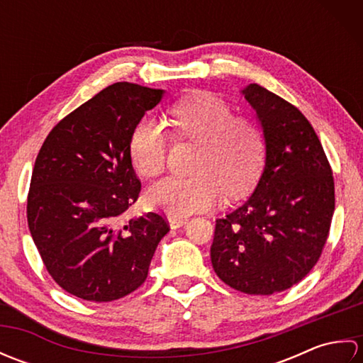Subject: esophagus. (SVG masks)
Returning <instances> with one entry per match:
<instances>
[{
  "instance_id": "esophagus-1",
  "label": "esophagus",
  "mask_w": 363,
  "mask_h": 363,
  "mask_svg": "<svg viewBox=\"0 0 363 363\" xmlns=\"http://www.w3.org/2000/svg\"><path fill=\"white\" fill-rule=\"evenodd\" d=\"M168 223H169V228L172 229H177L184 226L187 223V218H177V217H169L168 218Z\"/></svg>"
}]
</instances>
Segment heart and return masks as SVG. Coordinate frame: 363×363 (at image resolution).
Returning a JSON list of instances; mask_svg holds the SVG:
<instances>
[{
  "label": "heart",
  "instance_id": "heart-1",
  "mask_svg": "<svg viewBox=\"0 0 363 363\" xmlns=\"http://www.w3.org/2000/svg\"><path fill=\"white\" fill-rule=\"evenodd\" d=\"M173 126L201 150L194 177H167L146 194V203L168 217H189L217 206L221 194L243 196L257 182L265 160V137L256 121L234 115L230 106L212 94H195L172 109ZM168 137L154 118L135 126L129 143L130 162L143 177L164 172Z\"/></svg>",
  "mask_w": 363,
  "mask_h": 363
}]
</instances>
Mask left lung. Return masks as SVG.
<instances>
[{
	"instance_id": "obj_1",
	"label": "left lung",
	"mask_w": 363,
	"mask_h": 363,
	"mask_svg": "<svg viewBox=\"0 0 363 363\" xmlns=\"http://www.w3.org/2000/svg\"><path fill=\"white\" fill-rule=\"evenodd\" d=\"M242 94L265 137V167L245 204L217 220L211 259L229 287L273 295L318 262L335 209L334 177L318 135L295 106L259 84Z\"/></svg>"
}]
</instances>
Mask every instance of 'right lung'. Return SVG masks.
<instances>
[{
    "mask_svg": "<svg viewBox=\"0 0 363 363\" xmlns=\"http://www.w3.org/2000/svg\"><path fill=\"white\" fill-rule=\"evenodd\" d=\"M164 94L112 84L60 120L38 151L28 226L52 279L81 299L107 303L137 290L169 230L154 212L123 223L142 187L130 137Z\"/></svg>",
    "mask_w": 363,
    "mask_h": 363,
    "instance_id": "obj_1",
    "label": "right lung"
}]
</instances>
